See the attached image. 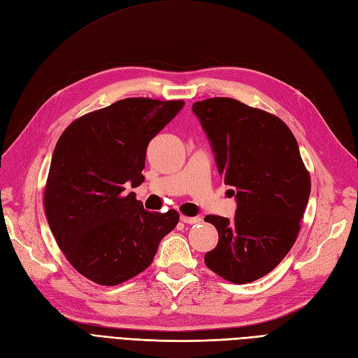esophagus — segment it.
Listing matches in <instances>:
<instances>
[{"label":"esophagus","instance_id":"obj_1","mask_svg":"<svg viewBox=\"0 0 358 358\" xmlns=\"http://www.w3.org/2000/svg\"><path fill=\"white\" fill-rule=\"evenodd\" d=\"M180 221L185 222V224H191V225H192V224H199L201 220L199 218V216H183V215H182V216H180Z\"/></svg>","mask_w":358,"mask_h":358}]
</instances>
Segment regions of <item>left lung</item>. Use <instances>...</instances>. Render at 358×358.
Wrapping results in <instances>:
<instances>
[{
	"mask_svg": "<svg viewBox=\"0 0 358 358\" xmlns=\"http://www.w3.org/2000/svg\"><path fill=\"white\" fill-rule=\"evenodd\" d=\"M192 112L237 204L233 220L204 218L220 236L204 263L233 284L252 282L294 245L310 194L309 173L296 137L279 117L225 96L194 103Z\"/></svg>",
	"mask_w": 358,
	"mask_h": 358,
	"instance_id": "left-lung-1",
	"label": "left lung"
}]
</instances>
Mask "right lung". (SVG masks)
Here are the masks:
<instances>
[{"mask_svg":"<svg viewBox=\"0 0 358 358\" xmlns=\"http://www.w3.org/2000/svg\"><path fill=\"white\" fill-rule=\"evenodd\" d=\"M182 100H119L71 122L52 155L45 209L61 251L80 275L117 285L154 262L176 210L148 212L134 192L146 149L183 107Z\"/></svg>","mask_w":358,"mask_h":358,"instance_id":"obj_1","label":"right lung"}]
</instances>
